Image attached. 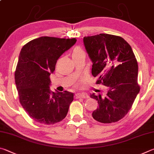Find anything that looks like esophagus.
<instances>
[{"label":"esophagus","instance_id":"34e87169","mask_svg":"<svg viewBox=\"0 0 154 154\" xmlns=\"http://www.w3.org/2000/svg\"><path fill=\"white\" fill-rule=\"evenodd\" d=\"M75 98H76V99H78V98L85 99V98H88V97L87 94H86V93H77V94H75Z\"/></svg>","mask_w":154,"mask_h":154}]
</instances>
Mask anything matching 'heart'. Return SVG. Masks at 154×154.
Instances as JSON below:
<instances>
[{
	"label": "heart",
	"instance_id": "b5f03b06",
	"mask_svg": "<svg viewBox=\"0 0 154 154\" xmlns=\"http://www.w3.org/2000/svg\"><path fill=\"white\" fill-rule=\"evenodd\" d=\"M81 52H83V51H82L81 48H80V47H75L74 48V51H73V55H76V54H79V53H81Z\"/></svg>",
	"mask_w": 154,
	"mask_h": 154
}]
</instances>
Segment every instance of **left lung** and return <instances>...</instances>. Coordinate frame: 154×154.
Segmentation results:
<instances>
[{
	"mask_svg": "<svg viewBox=\"0 0 154 154\" xmlns=\"http://www.w3.org/2000/svg\"><path fill=\"white\" fill-rule=\"evenodd\" d=\"M83 42L93 62L97 84L107 88L106 96L91 94L99 107L92 116L101 123L118 122L127 114L140 91L138 63L130 45L122 37L107 34L85 36Z\"/></svg>",
	"mask_w": 154,
	"mask_h": 154,
	"instance_id": "obj_1",
	"label": "left lung"
}]
</instances>
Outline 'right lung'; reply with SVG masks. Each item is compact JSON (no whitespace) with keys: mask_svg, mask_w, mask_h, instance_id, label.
Instances as JSON below:
<instances>
[{"mask_svg":"<svg viewBox=\"0 0 154 154\" xmlns=\"http://www.w3.org/2000/svg\"><path fill=\"white\" fill-rule=\"evenodd\" d=\"M76 42L75 38L42 36L21 48L15 72L20 102L36 122L54 125L66 118L74 93L52 92L50 75L62 54Z\"/></svg>","mask_w":154,"mask_h":154,"instance_id":"1","label":"right lung"}]
</instances>
